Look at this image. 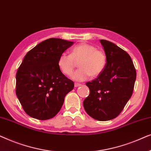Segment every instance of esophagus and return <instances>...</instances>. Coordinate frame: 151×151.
<instances>
[{"label":"esophagus","mask_w":151,"mask_h":151,"mask_svg":"<svg viewBox=\"0 0 151 151\" xmlns=\"http://www.w3.org/2000/svg\"><path fill=\"white\" fill-rule=\"evenodd\" d=\"M81 85H82V84H80V83H75V84H74V86H75V87H78V86H80Z\"/></svg>","instance_id":"obj_1"}]
</instances>
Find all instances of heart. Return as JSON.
Returning <instances> with one entry per match:
<instances>
[{"label": "heart", "instance_id": "1", "mask_svg": "<svg viewBox=\"0 0 151 151\" xmlns=\"http://www.w3.org/2000/svg\"><path fill=\"white\" fill-rule=\"evenodd\" d=\"M78 61L80 68L71 78L76 81H83L90 76L96 77L100 75L106 67L107 58L103 51L98 50L93 45L83 42L73 47L70 54L62 53L58 59V66L63 74L70 76Z\"/></svg>", "mask_w": 151, "mask_h": 151}]
</instances>
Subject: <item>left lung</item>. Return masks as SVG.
Segmentation results:
<instances>
[{
    "label": "left lung",
    "mask_w": 151,
    "mask_h": 151,
    "mask_svg": "<svg viewBox=\"0 0 151 151\" xmlns=\"http://www.w3.org/2000/svg\"><path fill=\"white\" fill-rule=\"evenodd\" d=\"M100 41L106 55V66L98 78L86 83L90 93L83 106L93 119L107 121L118 116L131 98L136 70L124 50L108 40Z\"/></svg>",
    "instance_id": "left-lung-1"
}]
</instances>
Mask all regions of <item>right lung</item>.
Instances as JSON below:
<instances>
[{"label": "right lung", "instance_id": "1", "mask_svg": "<svg viewBox=\"0 0 151 151\" xmlns=\"http://www.w3.org/2000/svg\"><path fill=\"white\" fill-rule=\"evenodd\" d=\"M73 42L49 38L29 51L16 73V93L24 112L46 120L56 115L74 83L60 70L58 59Z\"/></svg>", "mask_w": 151, "mask_h": 151}]
</instances>
